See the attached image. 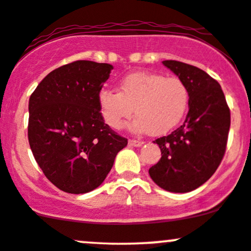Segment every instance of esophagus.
Wrapping results in <instances>:
<instances>
[{
    "instance_id": "obj_1",
    "label": "esophagus",
    "mask_w": 251,
    "mask_h": 251,
    "mask_svg": "<svg viewBox=\"0 0 251 251\" xmlns=\"http://www.w3.org/2000/svg\"><path fill=\"white\" fill-rule=\"evenodd\" d=\"M128 144L131 146H134V148H140V146L143 145V142L142 140H134V139H131V140H128Z\"/></svg>"
}]
</instances>
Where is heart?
I'll list each match as a JSON object with an SVG mask.
<instances>
[{
  "label": "heart",
  "mask_w": 251,
  "mask_h": 251,
  "mask_svg": "<svg viewBox=\"0 0 251 251\" xmlns=\"http://www.w3.org/2000/svg\"><path fill=\"white\" fill-rule=\"evenodd\" d=\"M100 113L111 128L120 129L132 113L135 131L153 135L177 126L189 105V91L179 77L135 72L119 81L118 92L102 89L98 96Z\"/></svg>",
  "instance_id": "b5f03b06"
}]
</instances>
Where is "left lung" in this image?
Here are the masks:
<instances>
[{"mask_svg":"<svg viewBox=\"0 0 251 251\" xmlns=\"http://www.w3.org/2000/svg\"><path fill=\"white\" fill-rule=\"evenodd\" d=\"M163 65L185 83L189 112L171 134L158 138L162 158L149 174L159 188L184 194L200 188L215 174L226 152L230 109L220 83L188 63L165 60Z\"/></svg>","mask_w":251,"mask_h":251,"instance_id":"8db88e82","label":"left lung"}]
</instances>
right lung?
<instances>
[{
    "label": "right lung",
    "instance_id": "right-lung-1",
    "mask_svg": "<svg viewBox=\"0 0 251 251\" xmlns=\"http://www.w3.org/2000/svg\"><path fill=\"white\" fill-rule=\"evenodd\" d=\"M112 70L87 60L68 63L50 72L29 98L31 152L46 177L68 194L97 189L127 145L103 122L98 103Z\"/></svg>",
    "mask_w": 251,
    "mask_h": 251
}]
</instances>
